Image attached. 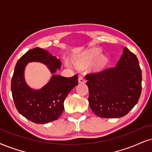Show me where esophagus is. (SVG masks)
<instances>
[{
	"label": "esophagus",
	"instance_id": "1",
	"mask_svg": "<svg viewBox=\"0 0 152 152\" xmlns=\"http://www.w3.org/2000/svg\"><path fill=\"white\" fill-rule=\"evenodd\" d=\"M78 81H79L80 83H84V82H85V78L83 77L82 75H80L79 76V78H78Z\"/></svg>",
	"mask_w": 152,
	"mask_h": 152
}]
</instances>
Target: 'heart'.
Returning <instances> with one entry per match:
<instances>
[{
  "mask_svg": "<svg viewBox=\"0 0 152 152\" xmlns=\"http://www.w3.org/2000/svg\"><path fill=\"white\" fill-rule=\"evenodd\" d=\"M101 53H102V51H101V50L99 49V48H94V49L91 50L90 51H89L87 53H86V55L85 56V61L86 63H88V62L92 61L94 59H96L101 55ZM107 61H108L106 58H101L99 60V61L97 62L96 67L97 68H102V67H104L105 65H106Z\"/></svg>",
  "mask_w": 152,
  "mask_h": 152,
  "instance_id": "obj_1",
  "label": "heart"
}]
</instances>
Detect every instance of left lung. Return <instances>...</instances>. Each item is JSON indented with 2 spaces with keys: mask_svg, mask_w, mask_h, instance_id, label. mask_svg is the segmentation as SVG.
I'll return each mask as SVG.
<instances>
[{
  "mask_svg": "<svg viewBox=\"0 0 152 152\" xmlns=\"http://www.w3.org/2000/svg\"><path fill=\"white\" fill-rule=\"evenodd\" d=\"M89 106L97 116L115 118L127 115L142 92V70L137 58L128 48L116 66L86 75Z\"/></svg>",
  "mask_w": 152,
  "mask_h": 152,
  "instance_id": "obj_1",
  "label": "left lung"
}]
</instances>
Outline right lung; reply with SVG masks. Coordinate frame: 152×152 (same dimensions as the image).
<instances>
[{
    "label": "right lung",
    "instance_id": "right-lung-1",
    "mask_svg": "<svg viewBox=\"0 0 152 152\" xmlns=\"http://www.w3.org/2000/svg\"><path fill=\"white\" fill-rule=\"evenodd\" d=\"M37 61L47 65L55 73L61 68V60L40 48L28 50L18 60L11 80V91L18 112L26 118L37 124L57 120L64 110V101L70 91L78 85L77 75L65 77L53 75L49 82L39 90H32L26 85L24 70L29 62Z\"/></svg>",
    "mask_w": 152,
    "mask_h": 152
}]
</instances>
